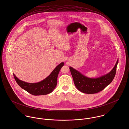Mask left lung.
Segmentation results:
<instances>
[{
	"label": "left lung",
	"instance_id": "left-lung-1",
	"mask_svg": "<svg viewBox=\"0 0 129 129\" xmlns=\"http://www.w3.org/2000/svg\"><path fill=\"white\" fill-rule=\"evenodd\" d=\"M118 60L110 72L98 78H89L81 74L73 68L70 70L76 87L81 92L86 94H94L100 92L108 86L113 80L116 72Z\"/></svg>",
	"mask_w": 129,
	"mask_h": 129
}]
</instances>
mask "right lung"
<instances>
[{
  "label": "right lung",
  "instance_id": "add662e5",
  "mask_svg": "<svg viewBox=\"0 0 129 129\" xmlns=\"http://www.w3.org/2000/svg\"><path fill=\"white\" fill-rule=\"evenodd\" d=\"M63 65V62L59 63L47 77L37 83H28L20 80L14 74L13 75L20 87L26 91L36 96L46 95L53 92L55 88L58 74Z\"/></svg>",
  "mask_w": 129,
  "mask_h": 129
}]
</instances>
